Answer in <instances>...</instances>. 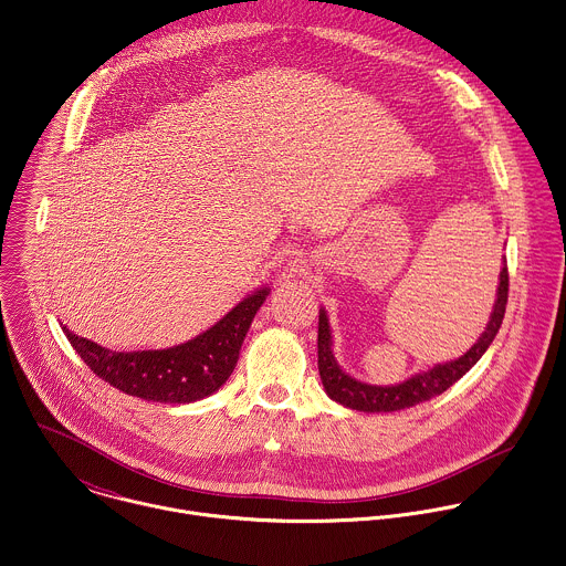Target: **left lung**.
Instances as JSON below:
<instances>
[{
    "mask_svg": "<svg viewBox=\"0 0 566 566\" xmlns=\"http://www.w3.org/2000/svg\"><path fill=\"white\" fill-rule=\"evenodd\" d=\"M501 284L496 291L494 311L490 315L485 333L476 339V344L461 355L454 361L437 364L434 368L412 375L410 379L395 384V386H370L364 381H357L348 373H344L333 355V337H331V324L324 308H319V331H317V366L319 377L324 384L326 395L342 403L344 408L359 410V412H397L412 408L417 403L430 401L432 397L446 392L450 386H454L490 348L494 342L507 306V293H510V273H507V260L501 269Z\"/></svg>",
    "mask_w": 566,
    "mask_h": 566,
    "instance_id": "8db88e82",
    "label": "left lung"
}]
</instances>
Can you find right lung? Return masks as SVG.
Wrapping results in <instances>:
<instances>
[{"label": "right lung", "instance_id": "obj_1", "mask_svg": "<svg viewBox=\"0 0 566 566\" xmlns=\"http://www.w3.org/2000/svg\"><path fill=\"white\" fill-rule=\"evenodd\" d=\"M266 295L269 286L258 289L209 331L165 350L116 353L61 328L90 370L116 390L156 403H193L227 384Z\"/></svg>", "mask_w": 566, "mask_h": 566}]
</instances>
